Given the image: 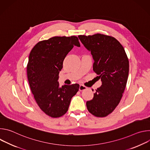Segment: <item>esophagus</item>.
Returning a JSON list of instances; mask_svg holds the SVG:
<instances>
[{"instance_id":"obj_1","label":"esophagus","mask_w":150,"mask_h":150,"mask_svg":"<svg viewBox=\"0 0 150 150\" xmlns=\"http://www.w3.org/2000/svg\"><path fill=\"white\" fill-rule=\"evenodd\" d=\"M85 89H87V87H85V86H84V85H79V90L80 91H83V90H85Z\"/></svg>"}]
</instances>
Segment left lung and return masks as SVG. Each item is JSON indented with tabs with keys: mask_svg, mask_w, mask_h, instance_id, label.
Segmentation results:
<instances>
[{
	"mask_svg": "<svg viewBox=\"0 0 150 150\" xmlns=\"http://www.w3.org/2000/svg\"><path fill=\"white\" fill-rule=\"evenodd\" d=\"M78 38L91 52L94 62L93 71L102 82L93 98L87 101V109L95 116H107L115 109L122 97L129 74V60L123 46L113 37L97 34L81 35Z\"/></svg>",
	"mask_w": 150,
	"mask_h": 150,
	"instance_id": "left-lung-1",
	"label": "left lung"
}]
</instances>
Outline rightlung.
I'll return each mask as SVG.
<instances>
[{"instance_id": "right-lung-1", "label": "right lung", "mask_w": 150, "mask_h": 150, "mask_svg": "<svg viewBox=\"0 0 150 150\" xmlns=\"http://www.w3.org/2000/svg\"><path fill=\"white\" fill-rule=\"evenodd\" d=\"M74 46L80 47L77 37H53L38 42L30 53L27 69L31 90L40 108L52 117L65 115L79 90L78 83L60 87L58 82L63 60Z\"/></svg>"}]
</instances>
